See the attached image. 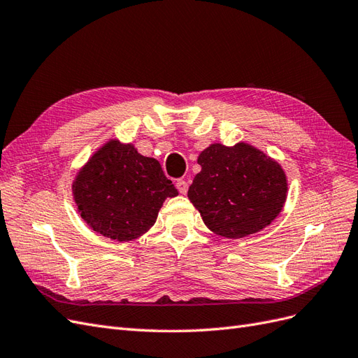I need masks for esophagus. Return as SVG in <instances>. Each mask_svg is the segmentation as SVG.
<instances>
[{
	"label": "esophagus",
	"instance_id": "esophagus-1",
	"mask_svg": "<svg viewBox=\"0 0 358 358\" xmlns=\"http://www.w3.org/2000/svg\"><path fill=\"white\" fill-rule=\"evenodd\" d=\"M176 188H178V191L180 194H187V191H188V182L185 179H179L176 182Z\"/></svg>",
	"mask_w": 358,
	"mask_h": 358
}]
</instances>
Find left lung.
Here are the masks:
<instances>
[{"label":"left lung","mask_w":358,"mask_h":358,"mask_svg":"<svg viewBox=\"0 0 358 358\" xmlns=\"http://www.w3.org/2000/svg\"><path fill=\"white\" fill-rule=\"evenodd\" d=\"M188 199L206 227L227 239L263 230L282 210L288 182L284 169L252 145L212 143L197 159Z\"/></svg>","instance_id":"obj_1"}]
</instances>
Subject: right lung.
<instances>
[{
	"label": "right lung",
	"instance_id": "right-lung-1",
	"mask_svg": "<svg viewBox=\"0 0 358 358\" xmlns=\"http://www.w3.org/2000/svg\"><path fill=\"white\" fill-rule=\"evenodd\" d=\"M71 189L80 218L95 233L116 242L145 234L166 199L178 196L155 158L143 157L134 145L117 138L95 150L78 171Z\"/></svg>",
	"mask_w": 358,
	"mask_h": 358
}]
</instances>
